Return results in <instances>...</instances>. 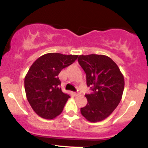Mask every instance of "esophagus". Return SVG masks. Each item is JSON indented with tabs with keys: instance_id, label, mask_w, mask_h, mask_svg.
I'll use <instances>...</instances> for the list:
<instances>
[{
	"instance_id": "esophagus-1",
	"label": "esophagus",
	"mask_w": 148,
	"mask_h": 148,
	"mask_svg": "<svg viewBox=\"0 0 148 148\" xmlns=\"http://www.w3.org/2000/svg\"><path fill=\"white\" fill-rule=\"evenodd\" d=\"M80 94H81V92H80L79 90H78L77 92H76L74 93V95H75L76 96H78V95H79Z\"/></svg>"
}]
</instances>
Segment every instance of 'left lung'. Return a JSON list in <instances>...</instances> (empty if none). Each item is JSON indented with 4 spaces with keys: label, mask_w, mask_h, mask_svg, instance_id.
<instances>
[{
    "label": "left lung",
    "mask_w": 148,
    "mask_h": 148,
    "mask_svg": "<svg viewBox=\"0 0 148 148\" xmlns=\"http://www.w3.org/2000/svg\"><path fill=\"white\" fill-rule=\"evenodd\" d=\"M78 62L86 74L92 92L86 94L88 103L81 108L84 118L91 123L104 120L113 113L122 99L125 79L116 63L104 55H81Z\"/></svg>",
    "instance_id": "obj_1"
}]
</instances>
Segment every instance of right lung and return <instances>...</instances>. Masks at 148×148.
Wrapping results in <instances>:
<instances>
[{
	"mask_svg": "<svg viewBox=\"0 0 148 148\" xmlns=\"http://www.w3.org/2000/svg\"><path fill=\"white\" fill-rule=\"evenodd\" d=\"M77 55L49 53L37 58L24 79L26 97L33 111L45 119L62 113L69 95L62 92L59 73L77 59Z\"/></svg>",
	"mask_w": 148,
	"mask_h": 148,
	"instance_id": "obj_1",
	"label": "right lung"
}]
</instances>
